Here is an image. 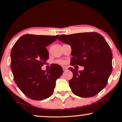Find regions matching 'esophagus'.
<instances>
[{
    "label": "esophagus",
    "instance_id": "34e87169",
    "mask_svg": "<svg viewBox=\"0 0 122 122\" xmlns=\"http://www.w3.org/2000/svg\"><path fill=\"white\" fill-rule=\"evenodd\" d=\"M62 68H63V70L64 71H66V70L67 69V68L66 67H64V66H63V67H62Z\"/></svg>",
    "mask_w": 122,
    "mask_h": 122
}]
</instances>
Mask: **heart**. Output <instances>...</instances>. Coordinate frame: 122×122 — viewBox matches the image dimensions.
I'll use <instances>...</instances> for the list:
<instances>
[{
    "label": "heart",
    "instance_id": "b5f03b06",
    "mask_svg": "<svg viewBox=\"0 0 122 122\" xmlns=\"http://www.w3.org/2000/svg\"><path fill=\"white\" fill-rule=\"evenodd\" d=\"M57 62L60 63H64V61H63V60H59V61H57Z\"/></svg>",
    "mask_w": 122,
    "mask_h": 122
}]
</instances>
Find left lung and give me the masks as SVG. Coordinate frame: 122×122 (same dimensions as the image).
<instances>
[{
  "label": "left lung",
  "instance_id": "8db88e82",
  "mask_svg": "<svg viewBox=\"0 0 122 122\" xmlns=\"http://www.w3.org/2000/svg\"><path fill=\"white\" fill-rule=\"evenodd\" d=\"M58 40L72 49L71 65L84 67L83 71L69 68L73 74L69 86L81 97H90L106 86L112 72V54L105 39L96 32L61 35Z\"/></svg>",
  "mask_w": 122,
  "mask_h": 122
}]
</instances>
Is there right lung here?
Wrapping results in <instances>:
<instances>
[{
  "label": "right lung",
  "mask_w": 122,
  "mask_h": 122,
  "mask_svg": "<svg viewBox=\"0 0 122 122\" xmlns=\"http://www.w3.org/2000/svg\"><path fill=\"white\" fill-rule=\"evenodd\" d=\"M55 36L26 34L16 41L11 52L14 80L30 98L43 100L53 94L56 81L63 74L60 66L52 65L48 71L41 67L49 58L46 47L57 39Z\"/></svg>",
  "instance_id": "1"
}]
</instances>
